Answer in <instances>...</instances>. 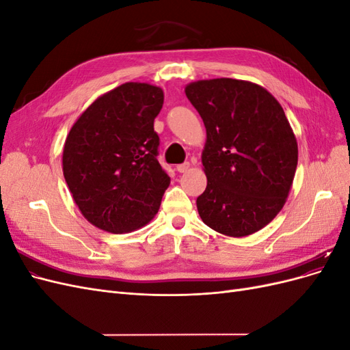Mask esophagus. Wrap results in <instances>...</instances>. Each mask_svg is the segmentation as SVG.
<instances>
[{
    "label": "esophagus",
    "instance_id": "34e87169",
    "mask_svg": "<svg viewBox=\"0 0 350 350\" xmlns=\"http://www.w3.org/2000/svg\"><path fill=\"white\" fill-rule=\"evenodd\" d=\"M188 169H189V163H188V162H185V163H181V165H178V166H176V171H178V172H181V174L187 172Z\"/></svg>",
    "mask_w": 350,
    "mask_h": 350
}]
</instances>
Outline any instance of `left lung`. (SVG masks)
I'll list each match as a JSON object with an SVG mask.
<instances>
[{"mask_svg":"<svg viewBox=\"0 0 350 350\" xmlns=\"http://www.w3.org/2000/svg\"><path fill=\"white\" fill-rule=\"evenodd\" d=\"M185 94L207 134L198 215L221 235L248 237L278 216L291 193L298 165L292 126L276 98L247 80H198Z\"/></svg>","mask_w":350,"mask_h":350,"instance_id":"obj_1","label":"left lung"}]
</instances>
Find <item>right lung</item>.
Returning <instances> with one entry per match:
<instances>
[{
    "instance_id": "right-lung-1",
    "label": "right lung",
    "mask_w": 350,
    "mask_h": 350,
    "mask_svg": "<svg viewBox=\"0 0 350 350\" xmlns=\"http://www.w3.org/2000/svg\"><path fill=\"white\" fill-rule=\"evenodd\" d=\"M163 90L130 81L103 93L72 124L62 172L81 215L93 226L126 234L146 226L171 178L157 162L153 122Z\"/></svg>"
}]
</instances>
